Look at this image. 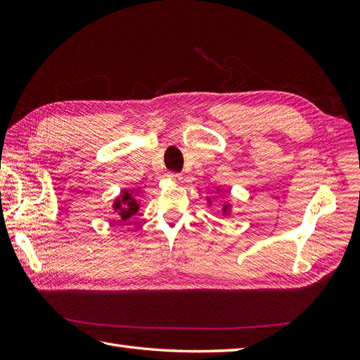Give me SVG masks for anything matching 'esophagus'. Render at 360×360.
Wrapping results in <instances>:
<instances>
[{
	"label": "esophagus",
	"instance_id": "obj_1",
	"mask_svg": "<svg viewBox=\"0 0 360 360\" xmlns=\"http://www.w3.org/2000/svg\"><path fill=\"white\" fill-rule=\"evenodd\" d=\"M168 178L174 182H181L182 181V174L181 173H168Z\"/></svg>",
	"mask_w": 360,
	"mask_h": 360
}]
</instances>
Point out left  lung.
<instances>
[{
	"instance_id": "obj_1",
	"label": "left lung",
	"mask_w": 360,
	"mask_h": 360,
	"mask_svg": "<svg viewBox=\"0 0 360 360\" xmlns=\"http://www.w3.org/2000/svg\"><path fill=\"white\" fill-rule=\"evenodd\" d=\"M209 204H210V201H209ZM229 210H231V205H229V204H224V207H223V213H226V215H227Z\"/></svg>"
}]
</instances>
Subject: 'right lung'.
Listing matches in <instances>:
<instances>
[{
  "instance_id": "obj_1",
  "label": "right lung",
  "mask_w": 360,
  "mask_h": 360,
  "mask_svg": "<svg viewBox=\"0 0 360 360\" xmlns=\"http://www.w3.org/2000/svg\"><path fill=\"white\" fill-rule=\"evenodd\" d=\"M133 193H134V190H124L117 200L114 201L112 209H114V212L119 213V217H120L119 221H127L128 218H131L137 210H139L141 204L136 200L134 198L136 195H133Z\"/></svg>"
}]
</instances>
